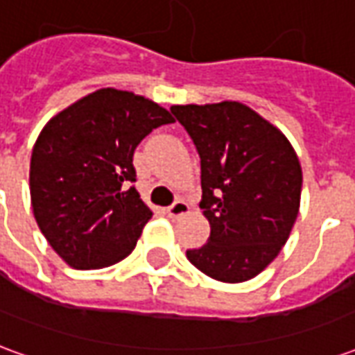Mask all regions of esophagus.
Instances as JSON below:
<instances>
[{"mask_svg": "<svg viewBox=\"0 0 355 355\" xmlns=\"http://www.w3.org/2000/svg\"><path fill=\"white\" fill-rule=\"evenodd\" d=\"M188 213H190V205L184 200H177L171 207H167V215L171 218H180V216L188 215Z\"/></svg>", "mask_w": 355, "mask_h": 355, "instance_id": "1", "label": "esophagus"}]
</instances>
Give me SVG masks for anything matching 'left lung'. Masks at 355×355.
<instances>
[{"label":"left lung","mask_w":355,"mask_h":355,"mask_svg":"<svg viewBox=\"0 0 355 355\" xmlns=\"http://www.w3.org/2000/svg\"><path fill=\"white\" fill-rule=\"evenodd\" d=\"M201 159L200 207L209 241L186 251L216 282L253 279L279 254L297 220L302 169L287 137L236 101L171 106Z\"/></svg>","instance_id":"8db88e82"}]
</instances>
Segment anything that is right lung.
<instances>
[{"label":"right lung","mask_w":355,"mask_h":355,"mask_svg":"<svg viewBox=\"0 0 355 355\" xmlns=\"http://www.w3.org/2000/svg\"><path fill=\"white\" fill-rule=\"evenodd\" d=\"M175 119L131 91L98 89L53 116L30 159L35 223L68 266L98 270L123 261L152 211L140 200L132 154Z\"/></svg>","instance_id":"obj_1"}]
</instances>
